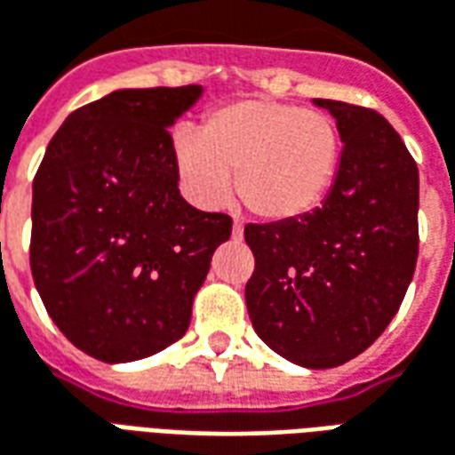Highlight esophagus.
Instances as JSON below:
<instances>
[{
  "mask_svg": "<svg viewBox=\"0 0 455 455\" xmlns=\"http://www.w3.org/2000/svg\"><path fill=\"white\" fill-rule=\"evenodd\" d=\"M243 233H244L243 220H237V218H235V222H233V237H235V240H243Z\"/></svg>",
  "mask_w": 455,
  "mask_h": 455,
  "instance_id": "obj_1",
  "label": "esophagus"
}]
</instances>
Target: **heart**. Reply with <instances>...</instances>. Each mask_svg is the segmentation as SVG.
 <instances>
[{
  "mask_svg": "<svg viewBox=\"0 0 455 455\" xmlns=\"http://www.w3.org/2000/svg\"><path fill=\"white\" fill-rule=\"evenodd\" d=\"M173 166L193 201L225 203L235 188L247 211L286 222L315 211L336 181L343 140L331 115L279 102L240 100L212 109L198 134L171 141Z\"/></svg>",
  "mask_w": 455,
  "mask_h": 455,
  "instance_id": "b5f03b06",
  "label": "heart"
}]
</instances>
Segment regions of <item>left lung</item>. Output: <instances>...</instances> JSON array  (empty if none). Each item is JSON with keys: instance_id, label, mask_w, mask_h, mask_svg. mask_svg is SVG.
Returning a JSON list of instances; mask_svg holds the SVG:
<instances>
[{"instance_id": "8db88e82", "label": "left lung", "mask_w": 455, "mask_h": 455, "mask_svg": "<svg viewBox=\"0 0 455 455\" xmlns=\"http://www.w3.org/2000/svg\"><path fill=\"white\" fill-rule=\"evenodd\" d=\"M314 102L340 130L336 181L304 218L244 228L254 254L244 301L274 353L325 370L372 346L402 306L419 254V171L375 109Z\"/></svg>"}]
</instances>
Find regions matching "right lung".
Here are the masks:
<instances>
[{
    "mask_svg": "<svg viewBox=\"0 0 455 455\" xmlns=\"http://www.w3.org/2000/svg\"><path fill=\"white\" fill-rule=\"evenodd\" d=\"M201 85L115 90L70 112L34 179L31 274L83 353L132 363L188 331L233 218L183 201L169 127Z\"/></svg>",
    "mask_w": 455,
    "mask_h": 455,
    "instance_id": "add662e5",
    "label": "right lung"
}]
</instances>
